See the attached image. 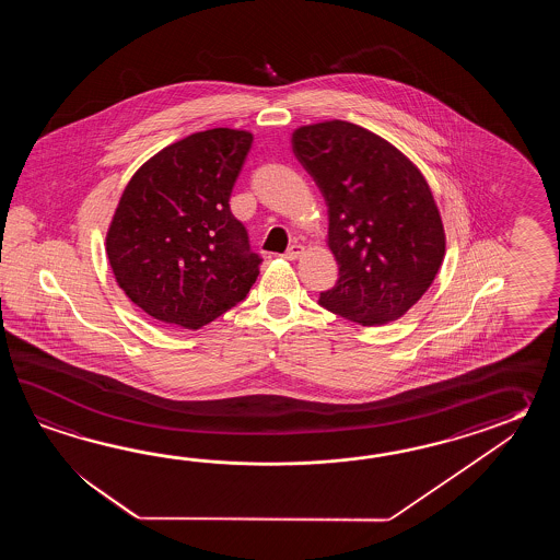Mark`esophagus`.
Here are the masks:
<instances>
[{
  "instance_id": "34e87169",
  "label": "esophagus",
  "mask_w": 560,
  "mask_h": 560,
  "mask_svg": "<svg viewBox=\"0 0 560 560\" xmlns=\"http://www.w3.org/2000/svg\"><path fill=\"white\" fill-rule=\"evenodd\" d=\"M304 254V246L302 244H292L288 250L284 252L285 260H298Z\"/></svg>"
}]
</instances>
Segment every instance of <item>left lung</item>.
<instances>
[{
	"instance_id": "8db88e82",
	"label": "left lung",
	"mask_w": 560,
	"mask_h": 560,
	"mask_svg": "<svg viewBox=\"0 0 560 560\" xmlns=\"http://www.w3.org/2000/svg\"><path fill=\"white\" fill-rule=\"evenodd\" d=\"M292 152L328 206L338 282L322 292V306L362 326L400 318L444 260V226L429 182L393 143L342 119L298 128Z\"/></svg>"
}]
</instances>
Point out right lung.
Wrapping results in <instances>:
<instances>
[{"label": "right lung", "mask_w": 560, "mask_h": 560, "mask_svg": "<svg viewBox=\"0 0 560 560\" xmlns=\"http://www.w3.org/2000/svg\"><path fill=\"white\" fill-rule=\"evenodd\" d=\"M252 133L196 131L152 155L119 198L106 252L119 288L154 320L198 330L236 306L260 275L230 196Z\"/></svg>", "instance_id": "right-lung-1"}]
</instances>
